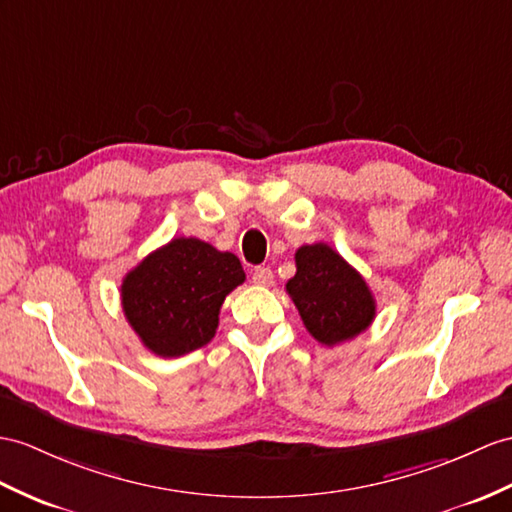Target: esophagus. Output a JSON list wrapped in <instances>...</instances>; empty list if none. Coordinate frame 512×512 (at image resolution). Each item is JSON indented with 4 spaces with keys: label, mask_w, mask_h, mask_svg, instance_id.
Wrapping results in <instances>:
<instances>
[{
    "label": "esophagus",
    "mask_w": 512,
    "mask_h": 512,
    "mask_svg": "<svg viewBox=\"0 0 512 512\" xmlns=\"http://www.w3.org/2000/svg\"><path fill=\"white\" fill-rule=\"evenodd\" d=\"M252 280L258 286H271L273 284V271L269 267H256L252 273Z\"/></svg>",
    "instance_id": "esophagus-1"
}]
</instances>
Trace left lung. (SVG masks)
I'll list each match as a JSON object with an SVG mask.
<instances>
[{"instance_id":"8db88e82","label":"left lung","mask_w":512,"mask_h":512,"mask_svg":"<svg viewBox=\"0 0 512 512\" xmlns=\"http://www.w3.org/2000/svg\"><path fill=\"white\" fill-rule=\"evenodd\" d=\"M295 267L286 293L321 345L350 341L376 319V299L365 278L330 245H302L295 252Z\"/></svg>"}]
</instances>
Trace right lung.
<instances>
[{
  "label": "right lung",
  "mask_w": 512,
  "mask_h": 512,
  "mask_svg": "<svg viewBox=\"0 0 512 512\" xmlns=\"http://www.w3.org/2000/svg\"><path fill=\"white\" fill-rule=\"evenodd\" d=\"M243 282L245 271L234 254L180 236L123 278L121 304L149 352L178 358L213 339L223 299Z\"/></svg>",
  "instance_id": "right-lung-1"
}]
</instances>
